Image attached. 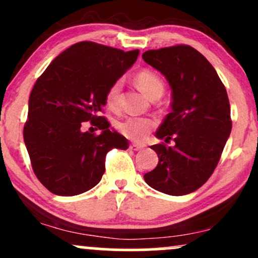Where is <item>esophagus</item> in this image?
<instances>
[{
  "instance_id": "esophagus-1",
  "label": "esophagus",
  "mask_w": 258,
  "mask_h": 258,
  "mask_svg": "<svg viewBox=\"0 0 258 258\" xmlns=\"http://www.w3.org/2000/svg\"><path fill=\"white\" fill-rule=\"evenodd\" d=\"M143 148V146H141V145H135V143H132L131 146H130V150H132V151H141Z\"/></svg>"
}]
</instances>
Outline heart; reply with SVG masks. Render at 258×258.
Listing matches in <instances>:
<instances>
[{
  "label": "heart",
  "mask_w": 258,
  "mask_h": 258,
  "mask_svg": "<svg viewBox=\"0 0 258 258\" xmlns=\"http://www.w3.org/2000/svg\"><path fill=\"white\" fill-rule=\"evenodd\" d=\"M136 83L138 88L148 97H154L157 95L163 94L164 84L156 73L151 70H142L136 75ZM120 94H121V80H116L111 84L105 95L106 106L111 110H117L120 107ZM156 122L148 117L140 116H128L124 120L117 123L118 131L132 141H142L154 127Z\"/></svg>",
  "instance_id": "heart-1"
}]
</instances>
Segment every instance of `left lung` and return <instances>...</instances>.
Wrapping results in <instances>:
<instances>
[{"label":"left lung","instance_id":"obj_1","mask_svg":"<svg viewBox=\"0 0 258 258\" xmlns=\"http://www.w3.org/2000/svg\"><path fill=\"white\" fill-rule=\"evenodd\" d=\"M142 58L172 89V112L156 137L175 142L152 146L159 161L143 178L161 193H193L213 174L231 132L226 89L208 59L189 45L147 50Z\"/></svg>","mask_w":258,"mask_h":258}]
</instances>
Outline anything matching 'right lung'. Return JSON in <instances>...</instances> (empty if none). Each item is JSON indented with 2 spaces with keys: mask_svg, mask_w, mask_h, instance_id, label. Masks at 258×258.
<instances>
[{
  "mask_svg": "<svg viewBox=\"0 0 258 258\" xmlns=\"http://www.w3.org/2000/svg\"><path fill=\"white\" fill-rule=\"evenodd\" d=\"M140 50L79 42L59 54L38 78L28 101L23 138L34 174L53 194L73 197L94 188L112 148L128 141L100 116L105 95L135 64ZM91 121L90 132L82 131ZM102 131L99 135L92 132Z\"/></svg>",
  "mask_w": 258,
  "mask_h": 258,
  "instance_id": "1",
  "label": "right lung"
}]
</instances>
